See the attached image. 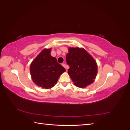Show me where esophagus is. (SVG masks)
<instances>
[{"label":"esophagus","mask_w":130,"mask_h":130,"mask_svg":"<svg viewBox=\"0 0 130 130\" xmlns=\"http://www.w3.org/2000/svg\"><path fill=\"white\" fill-rule=\"evenodd\" d=\"M62 65L63 67H64L66 69H68V66H67L65 63H62Z\"/></svg>","instance_id":"1"}]
</instances>
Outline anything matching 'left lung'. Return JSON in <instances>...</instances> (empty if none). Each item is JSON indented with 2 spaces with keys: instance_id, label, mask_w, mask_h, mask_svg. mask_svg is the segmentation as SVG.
I'll list each match as a JSON object with an SVG mask.
<instances>
[{
  "instance_id": "8db88e82",
  "label": "left lung",
  "mask_w": 130,
  "mask_h": 130,
  "mask_svg": "<svg viewBox=\"0 0 130 130\" xmlns=\"http://www.w3.org/2000/svg\"><path fill=\"white\" fill-rule=\"evenodd\" d=\"M66 62L69 66L68 73L75 85L84 88L93 83L98 72L97 64L84 49L69 48Z\"/></svg>"
}]
</instances>
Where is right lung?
<instances>
[{"label": "right lung", "instance_id": "1", "mask_svg": "<svg viewBox=\"0 0 130 130\" xmlns=\"http://www.w3.org/2000/svg\"><path fill=\"white\" fill-rule=\"evenodd\" d=\"M51 49H45L31 63L30 70L34 83L43 88L55 86L60 75L66 71L56 58L51 56Z\"/></svg>", "mask_w": 130, "mask_h": 130}]
</instances>
